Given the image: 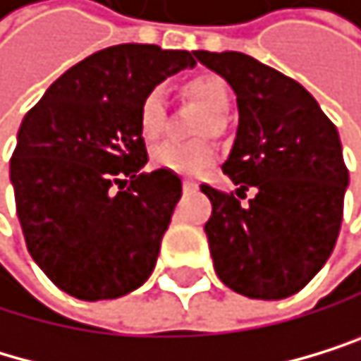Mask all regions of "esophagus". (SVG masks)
Wrapping results in <instances>:
<instances>
[{"label":"esophagus","mask_w":361,"mask_h":361,"mask_svg":"<svg viewBox=\"0 0 361 361\" xmlns=\"http://www.w3.org/2000/svg\"><path fill=\"white\" fill-rule=\"evenodd\" d=\"M182 188L188 192V190H197V184L195 182H192V179H184V182H182Z\"/></svg>","instance_id":"1"}]
</instances>
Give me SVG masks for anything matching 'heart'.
<instances>
[{"label":"heart","mask_w":361,"mask_h":361,"mask_svg":"<svg viewBox=\"0 0 361 361\" xmlns=\"http://www.w3.org/2000/svg\"><path fill=\"white\" fill-rule=\"evenodd\" d=\"M186 92L197 99L211 119H206L200 126L197 135H217L221 130V119L231 111V88L217 75H197L186 84ZM137 124L146 140H155L166 124V95L161 86H153L140 102ZM150 159L161 171L177 175H200L215 161V148L208 142H175L166 140L153 146Z\"/></svg>","instance_id":"b5f03b06"}]
</instances>
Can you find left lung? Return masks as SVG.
<instances>
[{"instance_id":"obj_1","label":"left lung","mask_w":361,"mask_h":361,"mask_svg":"<svg viewBox=\"0 0 361 361\" xmlns=\"http://www.w3.org/2000/svg\"><path fill=\"white\" fill-rule=\"evenodd\" d=\"M231 84L240 126L221 166L233 192L202 184L213 204L206 237L217 277L253 300L302 290L331 257L344 215L348 171L340 135L315 97L295 79L244 53L195 50Z\"/></svg>"}]
</instances>
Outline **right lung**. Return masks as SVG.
<instances>
[{
    "instance_id": "add662e5",
    "label": "right lung",
    "mask_w": 361,
    "mask_h": 361,
    "mask_svg": "<svg viewBox=\"0 0 361 361\" xmlns=\"http://www.w3.org/2000/svg\"><path fill=\"white\" fill-rule=\"evenodd\" d=\"M186 66L188 50L119 44L75 63L26 113L11 159L30 257L77 300H115L150 277L182 197L148 161L137 124L146 92Z\"/></svg>"
}]
</instances>
